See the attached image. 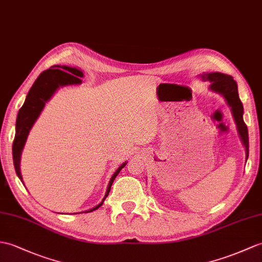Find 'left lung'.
Wrapping results in <instances>:
<instances>
[{
	"mask_svg": "<svg viewBox=\"0 0 262 262\" xmlns=\"http://www.w3.org/2000/svg\"><path fill=\"white\" fill-rule=\"evenodd\" d=\"M203 81H209V89L215 94L222 96L231 109V114L234 119V123L238 130L239 137L246 149V162L249 157V136L247 125L243 121V106L239 98L238 84L230 75L222 72H204L200 75Z\"/></svg>",
	"mask_w": 262,
	"mask_h": 262,
	"instance_id": "8db88e82",
	"label": "left lung"
}]
</instances>
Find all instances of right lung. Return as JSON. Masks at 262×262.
Masks as SVG:
<instances>
[{
    "label": "right lung",
    "mask_w": 262,
    "mask_h": 262,
    "mask_svg": "<svg viewBox=\"0 0 262 262\" xmlns=\"http://www.w3.org/2000/svg\"><path fill=\"white\" fill-rule=\"evenodd\" d=\"M83 77V72L81 69L75 68V67H68V66H53L48 70H45L42 74L36 78L33 86L29 90L27 95L26 101H24L23 106L19 111L15 124V137L13 146H12V153H13V163L14 168L17 178L21 180L24 184L21 169H20V163H21V155L22 150L24 148V145L29 136V133L31 130L36 119L39 118L40 114L43 111L46 103L52 98V96L56 94V91L60 87L64 86H72V84H80L82 81L81 79ZM127 162L123 163L121 165L116 169V172L113 174L109 181L107 190L105 193V196L101 200V202L94 206L87 212H93L97 209H99L102 205L103 201L108 196L109 192L113 185V182L116 179V176L119 172L126 166Z\"/></svg>",
    "instance_id": "obj_1"
}]
</instances>
